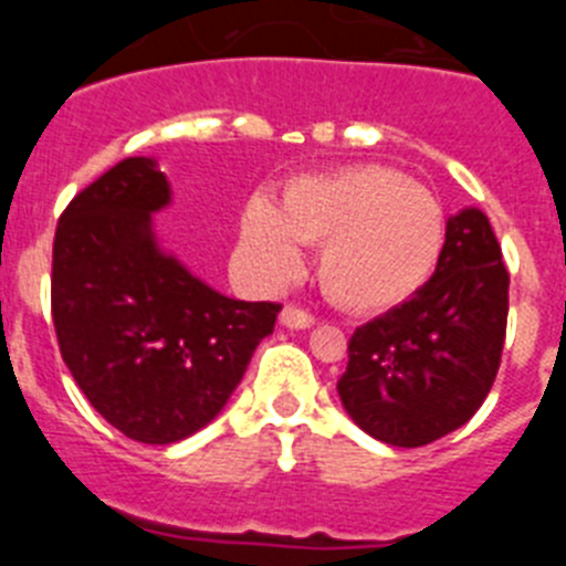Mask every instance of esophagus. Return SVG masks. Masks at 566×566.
Returning a JSON list of instances; mask_svg holds the SVG:
<instances>
[{"label":"esophagus","instance_id":"1","mask_svg":"<svg viewBox=\"0 0 566 566\" xmlns=\"http://www.w3.org/2000/svg\"><path fill=\"white\" fill-rule=\"evenodd\" d=\"M280 323H283L286 328H312L314 314L300 306H286L283 312H280Z\"/></svg>","mask_w":566,"mask_h":566}]
</instances>
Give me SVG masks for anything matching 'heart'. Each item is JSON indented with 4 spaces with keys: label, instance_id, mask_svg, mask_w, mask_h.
<instances>
[{
    "label": "heart",
    "instance_id": "1",
    "mask_svg": "<svg viewBox=\"0 0 566 566\" xmlns=\"http://www.w3.org/2000/svg\"><path fill=\"white\" fill-rule=\"evenodd\" d=\"M260 274L292 277L297 243L319 247L317 274L328 297L352 312L399 306L422 286L444 238L431 192L388 167H348L292 178L280 195L252 198L240 221Z\"/></svg>",
    "mask_w": 566,
    "mask_h": 566
}]
</instances>
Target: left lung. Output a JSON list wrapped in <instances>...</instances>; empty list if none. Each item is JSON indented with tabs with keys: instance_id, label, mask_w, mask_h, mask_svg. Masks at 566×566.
I'll list each match as a JSON object with an SVG mask.
<instances>
[{
	"instance_id": "8db88e82",
	"label": "left lung",
	"mask_w": 566,
	"mask_h": 566,
	"mask_svg": "<svg viewBox=\"0 0 566 566\" xmlns=\"http://www.w3.org/2000/svg\"><path fill=\"white\" fill-rule=\"evenodd\" d=\"M510 274L479 209L448 221L433 277L359 326L337 391L365 433L419 448L479 411L502 365Z\"/></svg>"
}]
</instances>
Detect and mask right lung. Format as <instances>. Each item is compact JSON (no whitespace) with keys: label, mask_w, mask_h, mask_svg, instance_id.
<instances>
[{"label":"right lung","mask_w":566,"mask_h":566,"mask_svg":"<svg viewBox=\"0 0 566 566\" xmlns=\"http://www.w3.org/2000/svg\"><path fill=\"white\" fill-rule=\"evenodd\" d=\"M167 201L153 158H124L67 203L53 238L62 359L90 405L144 444L212 422L280 312L269 300L223 297L164 254L149 214Z\"/></svg>","instance_id":"add662e5"}]
</instances>
